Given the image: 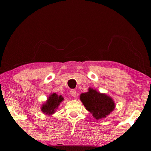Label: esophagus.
Listing matches in <instances>:
<instances>
[{
    "instance_id": "esophagus-1",
    "label": "esophagus",
    "mask_w": 151,
    "mask_h": 151,
    "mask_svg": "<svg viewBox=\"0 0 151 151\" xmlns=\"http://www.w3.org/2000/svg\"><path fill=\"white\" fill-rule=\"evenodd\" d=\"M70 94L72 96L75 97L76 95V91L75 90H74V89H72V90L70 91Z\"/></svg>"
}]
</instances>
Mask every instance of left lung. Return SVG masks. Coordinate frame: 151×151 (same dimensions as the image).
<instances>
[{
  "label": "left lung",
  "instance_id": "1",
  "mask_svg": "<svg viewBox=\"0 0 151 151\" xmlns=\"http://www.w3.org/2000/svg\"><path fill=\"white\" fill-rule=\"evenodd\" d=\"M80 99L86 109L96 120L105 118L115 108V104L111 97L91 88H88L87 93H82Z\"/></svg>",
  "mask_w": 151,
  "mask_h": 151
}]
</instances>
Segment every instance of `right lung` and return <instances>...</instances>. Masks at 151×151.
<instances>
[{"instance_id":"1","label":"right lung","mask_w":151,"mask_h":151,"mask_svg":"<svg viewBox=\"0 0 151 151\" xmlns=\"http://www.w3.org/2000/svg\"><path fill=\"white\" fill-rule=\"evenodd\" d=\"M64 100L62 95L58 96L56 93H52L48 97L47 101L41 106V111L47 115L54 114L61 102Z\"/></svg>"}]
</instances>
